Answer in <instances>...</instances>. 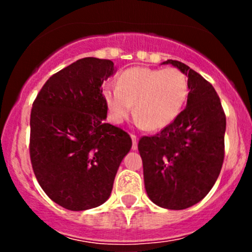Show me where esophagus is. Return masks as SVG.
Returning <instances> with one entry per match:
<instances>
[{
  "mask_svg": "<svg viewBox=\"0 0 252 252\" xmlns=\"http://www.w3.org/2000/svg\"><path fill=\"white\" fill-rule=\"evenodd\" d=\"M131 140H133V150H136L138 149V136L134 135V134H131Z\"/></svg>",
  "mask_w": 252,
  "mask_h": 252,
  "instance_id": "obj_1",
  "label": "esophagus"
}]
</instances>
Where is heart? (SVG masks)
Returning a JSON list of instances; mask_svg holds the SVG:
<instances>
[{
    "instance_id": "obj_1",
    "label": "heart",
    "mask_w": 252,
    "mask_h": 252,
    "mask_svg": "<svg viewBox=\"0 0 252 252\" xmlns=\"http://www.w3.org/2000/svg\"><path fill=\"white\" fill-rule=\"evenodd\" d=\"M189 95L187 75L177 68L134 67L121 73L117 86L103 89V97L114 123L131 113L149 130L169 126L179 116Z\"/></svg>"
}]
</instances>
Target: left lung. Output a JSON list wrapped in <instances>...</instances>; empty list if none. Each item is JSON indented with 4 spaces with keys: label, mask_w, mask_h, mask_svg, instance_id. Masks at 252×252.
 <instances>
[{
    "label": "left lung",
    "mask_w": 252,
    "mask_h": 252,
    "mask_svg": "<svg viewBox=\"0 0 252 252\" xmlns=\"http://www.w3.org/2000/svg\"><path fill=\"white\" fill-rule=\"evenodd\" d=\"M188 77L187 107L161 133L142 136L138 149L147 196L168 210L197 204L215 185L224 159L225 114L215 88L179 61L167 60Z\"/></svg>",
    "instance_id": "8db88e82"
}]
</instances>
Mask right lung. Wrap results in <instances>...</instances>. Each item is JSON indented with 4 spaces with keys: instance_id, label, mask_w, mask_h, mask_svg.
<instances>
[{
    "instance_id": "add662e5",
    "label": "right lung",
    "mask_w": 252,
    "mask_h": 252,
    "mask_svg": "<svg viewBox=\"0 0 252 252\" xmlns=\"http://www.w3.org/2000/svg\"><path fill=\"white\" fill-rule=\"evenodd\" d=\"M110 60L85 57L53 74L30 114V159L46 195L70 211L107 201L131 139L106 123L103 81L114 74Z\"/></svg>"
}]
</instances>
